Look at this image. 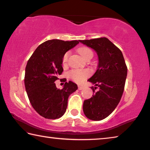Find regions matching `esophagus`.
Here are the masks:
<instances>
[{
	"instance_id": "esophagus-1",
	"label": "esophagus",
	"mask_w": 150,
	"mask_h": 150,
	"mask_svg": "<svg viewBox=\"0 0 150 150\" xmlns=\"http://www.w3.org/2000/svg\"><path fill=\"white\" fill-rule=\"evenodd\" d=\"M83 89V86H80V85H79V86L78 87V89H79V90H82Z\"/></svg>"
}]
</instances>
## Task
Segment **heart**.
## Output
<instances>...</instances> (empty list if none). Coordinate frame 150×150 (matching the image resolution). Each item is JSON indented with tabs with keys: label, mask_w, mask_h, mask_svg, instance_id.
<instances>
[{
	"label": "heart",
	"mask_w": 150,
	"mask_h": 150,
	"mask_svg": "<svg viewBox=\"0 0 150 150\" xmlns=\"http://www.w3.org/2000/svg\"><path fill=\"white\" fill-rule=\"evenodd\" d=\"M78 53L85 59H87L90 57L93 56V51L89 48L86 47H82L78 49ZM69 56V51L66 52L64 54L62 59V64L63 65H66L67 64ZM69 75L74 81L77 83H81L84 81L86 78L91 75V71L90 69H73L69 71Z\"/></svg>",
	"instance_id": "heart-1"
}]
</instances>
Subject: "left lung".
<instances>
[{
    "mask_svg": "<svg viewBox=\"0 0 150 150\" xmlns=\"http://www.w3.org/2000/svg\"><path fill=\"white\" fill-rule=\"evenodd\" d=\"M81 42L97 52L99 64L96 73L88 79L92 97L84 101L83 112L89 120L100 121L113 112L120 103L124 91L127 68L121 50L106 37L80 40ZM100 89L95 91L97 88Z\"/></svg>",
    "mask_w": 150,
    "mask_h": 150,
    "instance_id": "8db88e82",
    "label": "left lung"
}]
</instances>
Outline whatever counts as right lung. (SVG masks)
I'll return each mask as SVG.
<instances>
[{"label":"right lung","mask_w":150,"mask_h":150,"mask_svg":"<svg viewBox=\"0 0 150 150\" xmlns=\"http://www.w3.org/2000/svg\"><path fill=\"white\" fill-rule=\"evenodd\" d=\"M49 40L39 45L28 59L25 69L26 91L35 110L46 119L56 120L65 113L68 98L77 89V85L69 81L63 89L56 87L54 81L62 74V59L67 51L79 42Z\"/></svg>","instance_id":"add662e5"}]
</instances>
